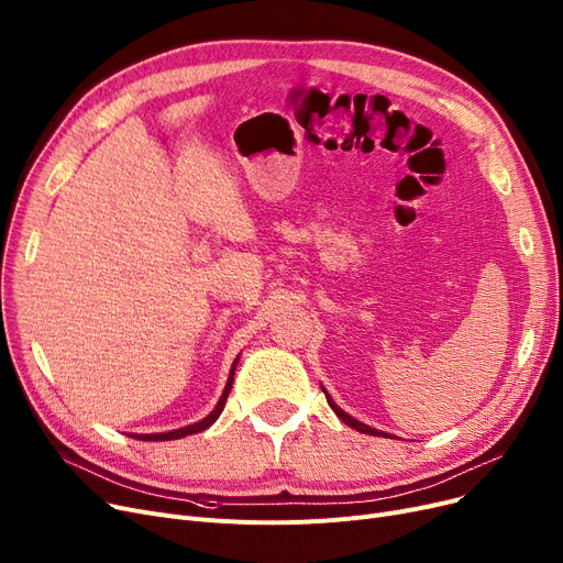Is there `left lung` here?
Wrapping results in <instances>:
<instances>
[{
  "mask_svg": "<svg viewBox=\"0 0 563 563\" xmlns=\"http://www.w3.org/2000/svg\"><path fill=\"white\" fill-rule=\"evenodd\" d=\"M323 395H327V390H323ZM327 401H329V406L335 410V416L344 422V424H349L351 429H356V431H361V433H369V435H383L380 431H376V429H372V427H367V424H363V422H358V420H353L351 416H346V412L340 408V406H335V401L327 395Z\"/></svg>",
  "mask_w": 563,
  "mask_h": 563,
  "instance_id": "obj_1",
  "label": "left lung"
}]
</instances>
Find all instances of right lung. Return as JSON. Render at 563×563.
<instances>
[{
  "instance_id": "add662e5",
  "label": "right lung",
  "mask_w": 563,
  "mask_h": 563,
  "mask_svg": "<svg viewBox=\"0 0 563 563\" xmlns=\"http://www.w3.org/2000/svg\"><path fill=\"white\" fill-rule=\"evenodd\" d=\"M234 367H236V361L232 363V369H230V376H228V383H225V390H223V395H221V399H219L217 408H214V410L210 412V416H207L205 420H200V422H196V424H189V427H185V429H175V431H168V433H151V435H139V438H141V440H175V438H185V435L198 433V431L207 429V427H210V424H214V422H217V418L221 416V410H223V406H225V399H228V395H230L232 380H234Z\"/></svg>"
}]
</instances>
